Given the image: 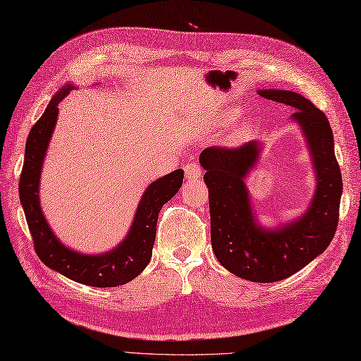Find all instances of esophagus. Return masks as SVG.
<instances>
[{"label": "esophagus", "mask_w": 361, "mask_h": 361, "mask_svg": "<svg viewBox=\"0 0 361 361\" xmlns=\"http://www.w3.org/2000/svg\"><path fill=\"white\" fill-rule=\"evenodd\" d=\"M184 172H186L188 181H195V180L201 178V175H202L201 166L198 163H195V161H190V163H188L186 166H184Z\"/></svg>", "instance_id": "34e87169"}]
</instances>
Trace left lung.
Listing matches in <instances>:
<instances>
[{
    "mask_svg": "<svg viewBox=\"0 0 361 361\" xmlns=\"http://www.w3.org/2000/svg\"><path fill=\"white\" fill-rule=\"evenodd\" d=\"M257 94L295 109L291 122L302 129L316 172V190L305 214L274 228L256 221L245 178L261 157L259 142L236 149L207 147L200 154V163L206 171L216 259L245 281L270 283L298 273L326 250L337 228L343 183L326 116L299 92L257 90Z\"/></svg>",
    "mask_w": 361,
    "mask_h": 361,
    "instance_id": "1",
    "label": "left lung"
}]
</instances>
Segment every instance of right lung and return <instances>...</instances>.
<instances>
[{
	"instance_id": "right-lung-1",
	"label": "right lung",
	"mask_w": 361,
	"mask_h": 361,
	"mask_svg": "<svg viewBox=\"0 0 361 361\" xmlns=\"http://www.w3.org/2000/svg\"><path fill=\"white\" fill-rule=\"evenodd\" d=\"M73 88H75L73 84L63 85L51 97L47 109L33 125L27 137L24 166L20 178L21 206L33 238L36 255L49 269L84 285L99 286V288L118 286L131 282L149 264L159 214L166 202L181 188L184 172L183 169H177L147 186L138 202L131 228L123 241L113 250L100 255H85L63 245L42 214L39 183L45 154L58 122V105Z\"/></svg>"
}]
</instances>
